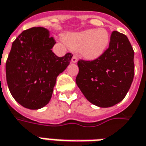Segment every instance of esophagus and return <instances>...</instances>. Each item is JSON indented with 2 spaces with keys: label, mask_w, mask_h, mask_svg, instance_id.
<instances>
[{
  "label": "esophagus",
  "mask_w": 146,
  "mask_h": 146,
  "mask_svg": "<svg viewBox=\"0 0 146 146\" xmlns=\"http://www.w3.org/2000/svg\"><path fill=\"white\" fill-rule=\"evenodd\" d=\"M71 61H72L73 63H76V62L78 61V57H77L76 56H73V57H72V60H71Z\"/></svg>",
  "instance_id": "1"
}]
</instances>
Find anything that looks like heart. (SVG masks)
<instances>
[{"mask_svg":"<svg viewBox=\"0 0 146 146\" xmlns=\"http://www.w3.org/2000/svg\"><path fill=\"white\" fill-rule=\"evenodd\" d=\"M64 41L69 48L78 51L85 59L94 60L102 56L108 48L110 35L104 28L91 29L68 34Z\"/></svg>","mask_w":146,"mask_h":146,"instance_id":"1","label":"heart"}]
</instances>
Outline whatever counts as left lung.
Instances as JSON below:
<instances>
[{"label": "left lung", "mask_w": 146, "mask_h": 146, "mask_svg": "<svg viewBox=\"0 0 146 146\" xmlns=\"http://www.w3.org/2000/svg\"><path fill=\"white\" fill-rule=\"evenodd\" d=\"M134 51L128 37L114 31L109 47L102 56L78 61L76 83L89 102L100 108L122 101L134 77Z\"/></svg>", "instance_id": "obj_1"}]
</instances>
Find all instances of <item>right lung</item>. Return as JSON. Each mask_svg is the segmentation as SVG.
Instances as JSON below:
<instances>
[{
	"label": "right lung",
	"instance_id": "add662e5",
	"mask_svg": "<svg viewBox=\"0 0 146 146\" xmlns=\"http://www.w3.org/2000/svg\"><path fill=\"white\" fill-rule=\"evenodd\" d=\"M56 43L43 27L21 33L13 42L5 64L8 87L23 107L37 110L52 98L57 76L67 68L72 53L59 57L52 52Z\"/></svg>",
	"mask_w": 146,
	"mask_h": 146
}]
</instances>
